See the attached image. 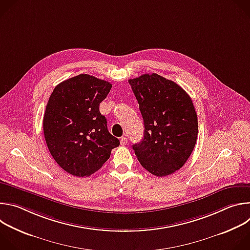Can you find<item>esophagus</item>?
Returning a JSON list of instances; mask_svg holds the SVG:
<instances>
[{
  "mask_svg": "<svg viewBox=\"0 0 250 250\" xmlns=\"http://www.w3.org/2000/svg\"><path fill=\"white\" fill-rule=\"evenodd\" d=\"M127 145V138L125 136L121 137V146H126Z\"/></svg>",
  "mask_w": 250,
  "mask_h": 250,
  "instance_id": "esophagus-1",
  "label": "esophagus"
}]
</instances>
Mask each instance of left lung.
<instances>
[{
    "instance_id": "left-lung-1",
    "label": "left lung",
    "mask_w": 250,
    "mask_h": 250,
    "mask_svg": "<svg viewBox=\"0 0 250 250\" xmlns=\"http://www.w3.org/2000/svg\"><path fill=\"white\" fill-rule=\"evenodd\" d=\"M145 124V136L132 146L149 173L163 177L179 170L190 157L198 136V117L190 96L156 73L129 79Z\"/></svg>"
}]
</instances>
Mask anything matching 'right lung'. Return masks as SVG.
Instances as JSON below:
<instances>
[{"mask_svg": "<svg viewBox=\"0 0 250 250\" xmlns=\"http://www.w3.org/2000/svg\"><path fill=\"white\" fill-rule=\"evenodd\" d=\"M111 88L108 81L80 74L58 84L49 97L43 116L45 141L56 163L71 175L90 176L120 146L99 109Z\"/></svg>", "mask_w": 250, "mask_h": 250, "instance_id": "1", "label": "right lung"}]
</instances>
